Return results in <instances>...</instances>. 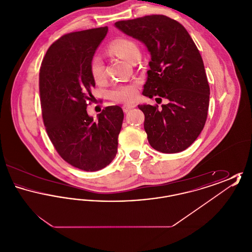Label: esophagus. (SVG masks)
Wrapping results in <instances>:
<instances>
[{
    "instance_id": "esophagus-1",
    "label": "esophagus",
    "mask_w": 252,
    "mask_h": 252,
    "mask_svg": "<svg viewBox=\"0 0 252 252\" xmlns=\"http://www.w3.org/2000/svg\"><path fill=\"white\" fill-rule=\"evenodd\" d=\"M135 108V105H129V104H126V105H124L123 106V110H124V112H128V111H130L131 109Z\"/></svg>"
}]
</instances>
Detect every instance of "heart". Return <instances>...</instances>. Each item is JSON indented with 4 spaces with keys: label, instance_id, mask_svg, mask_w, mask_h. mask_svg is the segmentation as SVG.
I'll list each match as a JSON object with an SVG mask.
<instances>
[{
    "label": "heart",
    "instance_id": "obj_1",
    "mask_svg": "<svg viewBox=\"0 0 252 252\" xmlns=\"http://www.w3.org/2000/svg\"><path fill=\"white\" fill-rule=\"evenodd\" d=\"M109 51L121 59L130 63L137 57H141L140 50L136 43L126 38H121L112 42L109 46ZM91 72L96 81H101L105 77V66L100 57L95 56L93 58L91 61ZM109 94L115 101L131 102L137 96L136 85H117L110 91Z\"/></svg>",
    "mask_w": 252,
    "mask_h": 252
}]
</instances>
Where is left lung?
Returning a JSON list of instances; mask_svg holds the SVG:
<instances>
[{
    "label": "left lung",
    "mask_w": 252,
    "mask_h": 252,
    "mask_svg": "<svg viewBox=\"0 0 252 252\" xmlns=\"http://www.w3.org/2000/svg\"><path fill=\"white\" fill-rule=\"evenodd\" d=\"M114 25L144 43L150 54L143 94L168 99L160 109L146 104L138 106L144 113L149 144L161 153L185 150L203 129L210 100L203 60L192 37L180 23L163 15Z\"/></svg>",
    "instance_id": "left-lung-1"
}]
</instances>
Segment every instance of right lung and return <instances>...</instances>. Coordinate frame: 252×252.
Returning <instances> with one entry per match:
<instances>
[{"instance_id": "1", "label": "right lung", "mask_w": 252, "mask_h": 252, "mask_svg": "<svg viewBox=\"0 0 252 252\" xmlns=\"http://www.w3.org/2000/svg\"><path fill=\"white\" fill-rule=\"evenodd\" d=\"M108 26L61 36L46 52L39 70L42 117L51 142L72 166L98 171L116 156L124 112L107 107L97 115L87 112L95 87L91 61L107 36Z\"/></svg>"}]
</instances>
